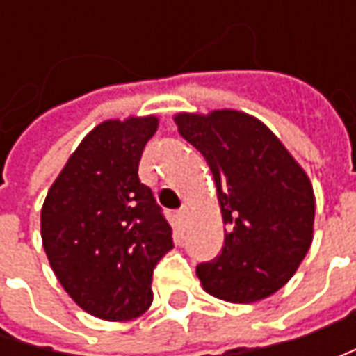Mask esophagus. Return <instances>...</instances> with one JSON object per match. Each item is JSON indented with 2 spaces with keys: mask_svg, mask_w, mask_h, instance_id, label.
<instances>
[{
  "mask_svg": "<svg viewBox=\"0 0 356 356\" xmlns=\"http://www.w3.org/2000/svg\"><path fill=\"white\" fill-rule=\"evenodd\" d=\"M176 216H178V220H180V222H186V220L190 218V208L184 204V206L176 212Z\"/></svg>",
  "mask_w": 356,
  "mask_h": 356,
  "instance_id": "obj_1",
  "label": "esophagus"
}]
</instances>
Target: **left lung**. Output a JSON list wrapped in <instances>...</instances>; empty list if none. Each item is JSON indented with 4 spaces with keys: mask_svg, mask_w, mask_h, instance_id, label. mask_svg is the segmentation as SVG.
<instances>
[{
    "mask_svg": "<svg viewBox=\"0 0 356 356\" xmlns=\"http://www.w3.org/2000/svg\"><path fill=\"white\" fill-rule=\"evenodd\" d=\"M176 124L206 158L227 226L222 252L196 267L204 289L232 303L266 299L291 280L309 252L315 196L307 174L245 113H182Z\"/></svg>",
    "mask_w": 356,
    "mask_h": 356,
    "instance_id": "left-lung-1",
    "label": "left lung"
}]
</instances>
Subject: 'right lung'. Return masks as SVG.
Here are the masks:
<instances>
[{"instance_id":"add662e5","label":"right lung","mask_w":356,"mask_h":356,"mask_svg":"<svg viewBox=\"0 0 356 356\" xmlns=\"http://www.w3.org/2000/svg\"><path fill=\"white\" fill-rule=\"evenodd\" d=\"M154 117L106 120L89 132L53 182L41 239L57 280L79 307L129 321L152 303V273L174 248L172 227L138 178Z\"/></svg>"}]
</instances>
